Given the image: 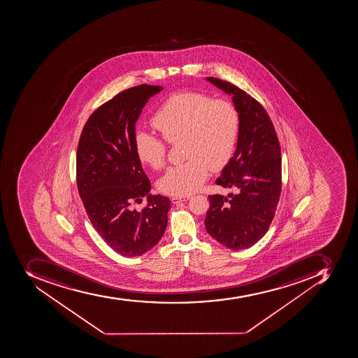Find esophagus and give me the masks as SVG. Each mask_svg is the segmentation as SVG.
Returning a JSON list of instances; mask_svg holds the SVG:
<instances>
[{
	"instance_id": "esophagus-1",
	"label": "esophagus",
	"mask_w": 358,
	"mask_h": 358,
	"mask_svg": "<svg viewBox=\"0 0 358 358\" xmlns=\"http://www.w3.org/2000/svg\"><path fill=\"white\" fill-rule=\"evenodd\" d=\"M190 196H175V197L171 198L172 203H183V201H189Z\"/></svg>"
}]
</instances>
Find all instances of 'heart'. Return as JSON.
Segmentation results:
<instances>
[{"label":"heart","instance_id":"heart-1","mask_svg":"<svg viewBox=\"0 0 358 358\" xmlns=\"http://www.w3.org/2000/svg\"><path fill=\"white\" fill-rule=\"evenodd\" d=\"M152 125L164 138L136 133L134 146L138 160L151 168H161L166 141L173 143L182 138L188 160L170 166L157 185L169 195H189L206 180L210 168L218 171L231 160L238 142L240 115L231 102L183 91L169 96L157 108Z\"/></svg>","mask_w":358,"mask_h":358}]
</instances>
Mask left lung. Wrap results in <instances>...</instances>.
<instances>
[{
	"instance_id": "obj_1",
	"label": "left lung",
	"mask_w": 358,
	"mask_h": 358,
	"mask_svg": "<svg viewBox=\"0 0 358 358\" xmlns=\"http://www.w3.org/2000/svg\"><path fill=\"white\" fill-rule=\"evenodd\" d=\"M206 81L232 96L240 131L236 152L216 180L236 192L208 197L205 227L224 247L242 250L265 236L275 215L282 190L280 148L273 122L257 100L229 82Z\"/></svg>"
}]
</instances>
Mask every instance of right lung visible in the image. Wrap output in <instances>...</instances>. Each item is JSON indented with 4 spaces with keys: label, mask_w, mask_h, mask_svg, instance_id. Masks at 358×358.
<instances>
[{
    "label": "right lung",
    "mask_w": 358,
    "mask_h": 358,
    "mask_svg": "<svg viewBox=\"0 0 358 358\" xmlns=\"http://www.w3.org/2000/svg\"><path fill=\"white\" fill-rule=\"evenodd\" d=\"M163 90L141 85L118 93L85 122L76 155V182L85 212L106 243L124 257H138L160 241L170 199L151 195L135 152V124L150 98ZM145 196L147 207L135 202Z\"/></svg>",
    "instance_id": "add662e5"
}]
</instances>
